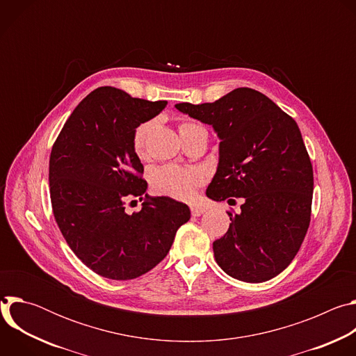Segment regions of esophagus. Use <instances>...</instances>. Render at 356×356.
I'll use <instances>...</instances> for the list:
<instances>
[{"label": "esophagus", "mask_w": 356, "mask_h": 356, "mask_svg": "<svg viewBox=\"0 0 356 356\" xmlns=\"http://www.w3.org/2000/svg\"><path fill=\"white\" fill-rule=\"evenodd\" d=\"M206 210L204 209H200V207H191V216L194 217H200L201 214H204Z\"/></svg>", "instance_id": "34e87169"}]
</instances>
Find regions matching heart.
Instances as JSON below:
<instances>
[{
  "label": "heart",
  "instance_id": "obj_1",
  "mask_svg": "<svg viewBox=\"0 0 356 356\" xmlns=\"http://www.w3.org/2000/svg\"><path fill=\"white\" fill-rule=\"evenodd\" d=\"M194 124L184 122L180 125V129H184L187 127H191ZM152 122H143L140 124L134 134V149L138 155H142L145 150V143L147 139V135L150 132ZM204 183V175L195 169H186L180 166H162L156 169L152 175L150 184L155 193L161 195H166L170 198L187 201L191 200L197 188Z\"/></svg>",
  "mask_w": 356,
  "mask_h": 356
}]
</instances>
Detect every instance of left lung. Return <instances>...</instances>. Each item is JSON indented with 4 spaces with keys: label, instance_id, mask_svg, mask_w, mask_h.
Listing matches in <instances>:
<instances>
[{
    "label": "left lung",
    "instance_id": "left-lung-1",
    "mask_svg": "<svg viewBox=\"0 0 356 356\" xmlns=\"http://www.w3.org/2000/svg\"><path fill=\"white\" fill-rule=\"evenodd\" d=\"M175 107L211 125L221 140L207 197L243 198L238 214L228 213L227 234L213 243L218 266L242 282L270 280L294 259L310 225L313 166L296 121L248 87L214 103Z\"/></svg>",
    "mask_w": 356,
    "mask_h": 356
}]
</instances>
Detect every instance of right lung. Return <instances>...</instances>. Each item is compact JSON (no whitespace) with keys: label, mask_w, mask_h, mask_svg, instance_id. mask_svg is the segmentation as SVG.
Here are the masks:
<instances>
[{"label":"right lung","mask_w":356,"mask_h":356,"mask_svg":"<svg viewBox=\"0 0 356 356\" xmlns=\"http://www.w3.org/2000/svg\"><path fill=\"white\" fill-rule=\"evenodd\" d=\"M166 106L99 87L74 108L52 147L55 220L76 257L103 277L129 280L154 269L190 220L186 204L163 195L145 194L140 212L124 211V201L147 188L134 149L135 129Z\"/></svg>","instance_id":"right-lung-1"}]
</instances>
